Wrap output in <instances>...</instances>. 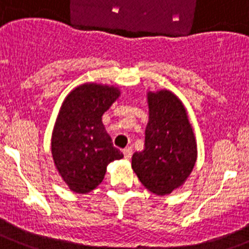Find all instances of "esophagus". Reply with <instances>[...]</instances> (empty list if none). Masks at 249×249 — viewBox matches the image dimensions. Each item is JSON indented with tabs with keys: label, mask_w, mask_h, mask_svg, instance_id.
Masks as SVG:
<instances>
[{
	"label": "esophagus",
	"mask_w": 249,
	"mask_h": 249,
	"mask_svg": "<svg viewBox=\"0 0 249 249\" xmlns=\"http://www.w3.org/2000/svg\"><path fill=\"white\" fill-rule=\"evenodd\" d=\"M123 153H124L125 160H130V158H131V156H133V149H131L130 147L125 148V149L123 150Z\"/></svg>",
	"instance_id": "1"
}]
</instances>
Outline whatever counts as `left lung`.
<instances>
[{
	"label": "left lung",
	"mask_w": 249,
	"mask_h": 249,
	"mask_svg": "<svg viewBox=\"0 0 249 249\" xmlns=\"http://www.w3.org/2000/svg\"><path fill=\"white\" fill-rule=\"evenodd\" d=\"M148 105L144 150L133 154L131 167L145 189L163 196L183 185L195 166V135L176 95L167 89L149 92Z\"/></svg>",
	"instance_id": "obj_1"
}]
</instances>
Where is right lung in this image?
<instances>
[{
    "label": "right lung",
    "mask_w": 249,
    "mask_h": 249,
    "mask_svg": "<svg viewBox=\"0 0 249 249\" xmlns=\"http://www.w3.org/2000/svg\"><path fill=\"white\" fill-rule=\"evenodd\" d=\"M119 96L116 87L85 83L73 89L60 107L52 137V154L63 181L77 194L96 189L107 164L124 157L112 145L101 121Z\"/></svg>",
    "instance_id": "obj_1"
}]
</instances>
